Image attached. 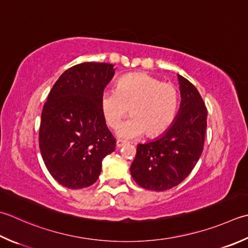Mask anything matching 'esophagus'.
Masks as SVG:
<instances>
[{"label":"esophagus","instance_id":"34e87169","mask_svg":"<svg viewBox=\"0 0 248 248\" xmlns=\"http://www.w3.org/2000/svg\"><path fill=\"white\" fill-rule=\"evenodd\" d=\"M127 144V142H124V140H117V142H116V146H117V148H120L124 146V145Z\"/></svg>","mask_w":248,"mask_h":248}]
</instances>
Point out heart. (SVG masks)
Here are the masks:
<instances>
[{
    "label": "heart",
    "mask_w": 248,
    "mask_h": 248,
    "mask_svg": "<svg viewBox=\"0 0 248 248\" xmlns=\"http://www.w3.org/2000/svg\"><path fill=\"white\" fill-rule=\"evenodd\" d=\"M101 110L110 128H117L128 108L132 116L117 129L123 139H137L146 133L158 137L175 118L178 92L169 82H162L147 73H132L118 80L116 90L101 95Z\"/></svg>",
    "instance_id": "obj_1"
}]
</instances>
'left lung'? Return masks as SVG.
Here are the masks:
<instances>
[{"mask_svg":"<svg viewBox=\"0 0 248 248\" xmlns=\"http://www.w3.org/2000/svg\"><path fill=\"white\" fill-rule=\"evenodd\" d=\"M181 105L166 132L139 144L130 172L135 183L148 190L177 186L195 168L203 152L207 110L197 88L177 74Z\"/></svg>","mask_w":248,"mask_h":248,"instance_id":"left-lung-1","label":"left lung"}]
</instances>
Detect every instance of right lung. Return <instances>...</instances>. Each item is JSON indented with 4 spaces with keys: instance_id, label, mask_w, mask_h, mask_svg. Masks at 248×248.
Wrapping results in <instances>:
<instances>
[{
    "instance_id": "1",
    "label": "right lung",
    "mask_w": 248,
    "mask_h": 248,
    "mask_svg": "<svg viewBox=\"0 0 248 248\" xmlns=\"http://www.w3.org/2000/svg\"><path fill=\"white\" fill-rule=\"evenodd\" d=\"M114 74L109 63H80L63 73L48 94L41 117L40 149L51 176L66 188L94 184L102 160L115 150L116 140L100 105Z\"/></svg>"
}]
</instances>
